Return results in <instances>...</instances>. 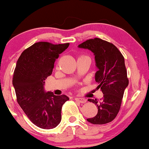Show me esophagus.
Here are the masks:
<instances>
[{
    "label": "esophagus",
    "instance_id": "obj_1",
    "mask_svg": "<svg viewBox=\"0 0 149 149\" xmlns=\"http://www.w3.org/2000/svg\"><path fill=\"white\" fill-rule=\"evenodd\" d=\"M75 100L77 102L81 103V104H84L86 102V100L84 98H81V97H75Z\"/></svg>",
    "mask_w": 149,
    "mask_h": 149
}]
</instances>
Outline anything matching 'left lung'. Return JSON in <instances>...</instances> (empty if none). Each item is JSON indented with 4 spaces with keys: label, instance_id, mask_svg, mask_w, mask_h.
Segmentation results:
<instances>
[{
    "label": "left lung",
    "instance_id": "1",
    "mask_svg": "<svg viewBox=\"0 0 149 149\" xmlns=\"http://www.w3.org/2000/svg\"><path fill=\"white\" fill-rule=\"evenodd\" d=\"M79 48L91 50L94 54L98 69L95 78L104 94L98 101L88 99L98 108L94 117L87 119L93 124H104L113 121L120 109L124 91L128 85L124 58L113 44L99 38L89 39L78 45Z\"/></svg>",
    "mask_w": 149,
    "mask_h": 149
}]
</instances>
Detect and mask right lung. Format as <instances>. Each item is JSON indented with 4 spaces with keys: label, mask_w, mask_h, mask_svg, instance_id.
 Returning a JSON list of instances; mask_svg holds the SVG:
<instances>
[{
    "label": "right lung",
    "mask_w": 149,
    "mask_h": 149,
    "mask_svg": "<svg viewBox=\"0 0 149 149\" xmlns=\"http://www.w3.org/2000/svg\"><path fill=\"white\" fill-rule=\"evenodd\" d=\"M69 43L38 42L24 50L16 62L12 84L17 102L33 124L43 129L56 127L61 120V108L69 97L54 95L44 88L54 62Z\"/></svg>",
    "instance_id": "right-lung-1"
}]
</instances>
